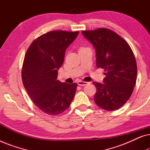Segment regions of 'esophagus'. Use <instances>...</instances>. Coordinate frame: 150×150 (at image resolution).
<instances>
[{"instance_id": "34e87169", "label": "esophagus", "mask_w": 150, "mask_h": 150, "mask_svg": "<svg viewBox=\"0 0 150 150\" xmlns=\"http://www.w3.org/2000/svg\"><path fill=\"white\" fill-rule=\"evenodd\" d=\"M77 83H78V85L80 86H85L89 84V83H87V82H84V81H78Z\"/></svg>"}]
</instances>
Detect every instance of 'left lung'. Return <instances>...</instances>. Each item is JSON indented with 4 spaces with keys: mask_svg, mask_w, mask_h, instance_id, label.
<instances>
[{
    "mask_svg": "<svg viewBox=\"0 0 150 150\" xmlns=\"http://www.w3.org/2000/svg\"><path fill=\"white\" fill-rule=\"evenodd\" d=\"M82 34L95 48L98 68L106 71L103 83H93L97 89L94 101L102 109H118L128 101L136 84L137 66L132 49L107 28L83 30Z\"/></svg>",
    "mask_w": 150,
    "mask_h": 150,
    "instance_id": "1",
    "label": "left lung"
}]
</instances>
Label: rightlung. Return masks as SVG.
I'll return each instance as SVG.
<instances>
[{
  "label": "right lung",
  "instance_id": "right-lung-1",
  "mask_svg": "<svg viewBox=\"0 0 150 150\" xmlns=\"http://www.w3.org/2000/svg\"><path fill=\"white\" fill-rule=\"evenodd\" d=\"M79 33L63 30L47 33L32 42L24 57V87L37 107L50 115L66 110L75 96L77 84L61 83L57 76L65 50Z\"/></svg>",
  "mask_w": 150,
  "mask_h": 150
}]
</instances>
